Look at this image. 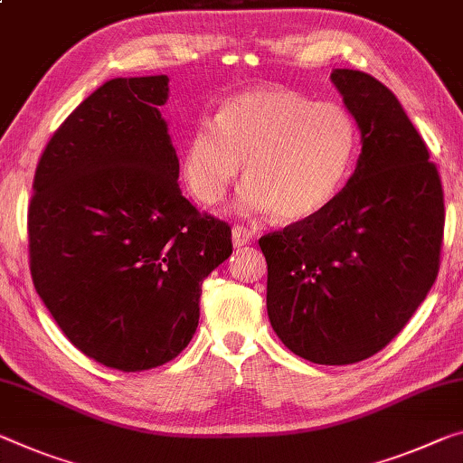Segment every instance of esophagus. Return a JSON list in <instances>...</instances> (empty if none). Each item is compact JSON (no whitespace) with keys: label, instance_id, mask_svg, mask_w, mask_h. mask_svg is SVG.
<instances>
[{"label":"esophagus","instance_id":"34e87169","mask_svg":"<svg viewBox=\"0 0 463 463\" xmlns=\"http://www.w3.org/2000/svg\"><path fill=\"white\" fill-rule=\"evenodd\" d=\"M250 240H252V230H248V227L236 225L232 230V241H233V246H236V248L246 246Z\"/></svg>","mask_w":463,"mask_h":463}]
</instances>
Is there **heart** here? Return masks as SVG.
<instances>
[{
  "mask_svg": "<svg viewBox=\"0 0 463 463\" xmlns=\"http://www.w3.org/2000/svg\"><path fill=\"white\" fill-rule=\"evenodd\" d=\"M355 153L352 118L335 103H315L281 87L254 89L222 103L215 122L188 137L182 172L198 201L219 204L246 163L238 207L306 222L331 204Z\"/></svg>",
  "mask_w": 463,
  "mask_h": 463,
  "instance_id": "1",
  "label": "heart"
}]
</instances>
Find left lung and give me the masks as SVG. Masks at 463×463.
<instances>
[{"instance_id":"left-lung-1","label":"left lung","mask_w":463,"mask_h":463,"mask_svg":"<svg viewBox=\"0 0 463 463\" xmlns=\"http://www.w3.org/2000/svg\"><path fill=\"white\" fill-rule=\"evenodd\" d=\"M360 130L344 190L318 215L259 240L267 312L288 350L315 364H354L383 350L439 273L445 204L435 163L385 84L333 70Z\"/></svg>"}]
</instances>
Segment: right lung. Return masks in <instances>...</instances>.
I'll use <instances>...</instances> for the list:
<instances>
[{
  "mask_svg": "<svg viewBox=\"0 0 463 463\" xmlns=\"http://www.w3.org/2000/svg\"><path fill=\"white\" fill-rule=\"evenodd\" d=\"M167 97L165 74L101 84L49 140L28 207L43 304L78 350L124 373L190 344L204 277L232 254L230 225L177 186Z\"/></svg>",
  "mask_w": 463,
  "mask_h": 463,
  "instance_id": "obj_1",
  "label": "right lung"
}]
</instances>
